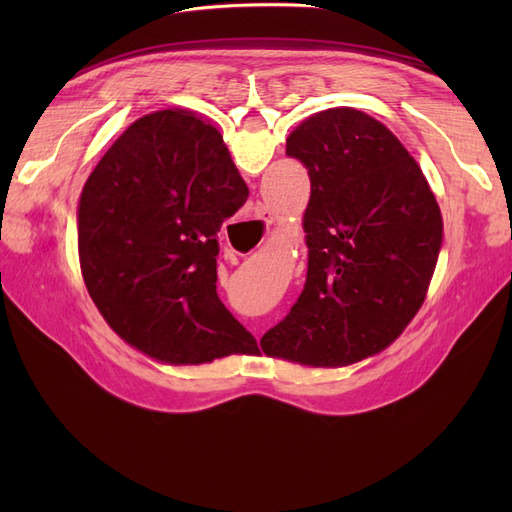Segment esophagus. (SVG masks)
<instances>
[{
  "label": "esophagus",
  "mask_w": 512,
  "mask_h": 512,
  "mask_svg": "<svg viewBox=\"0 0 512 512\" xmlns=\"http://www.w3.org/2000/svg\"><path fill=\"white\" fill-rule=\"evenodd\" d=\"M262 230H267L269 232V228H271V224L275 222V218H273V211L269 209V207H265L262 203H258L256 205V209H254V218H252Z\"/></svg>",
  "instance_id": "34e87169"
}]
</instances>
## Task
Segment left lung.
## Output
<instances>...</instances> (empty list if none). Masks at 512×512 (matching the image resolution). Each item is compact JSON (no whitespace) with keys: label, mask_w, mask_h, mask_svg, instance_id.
<instances>
[{"label":"left lung","mask_w":512,"mask_h":512,"mask_svg":"<svg viewBox=\"0 0 512 512\" xmlns=\"http://www.w3.org/2000/svg\"><path fill=\"white\" fill-rule=\"evenodd\" d=\"M286 153L303 162L307 280L267 331V356L344 367L389 348L421 309L442 250V213L399 138L350 106L301 121Z\"/></svg>","instance_id":"left-lung-1"}]
</instances>
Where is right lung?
Returning a JSON list of instances; mask_svg holds the SVG:
<instances>
[{
	"instance_id": "right-lung-1",
	"label": "right lung",
	"mask_w": 512,
	"mask_h": 512,
	"mask_svg": "<svg viewBox=\"0 0 512 512\" xmlns=\"http://www.w3.org/2000/svg\"><path fill=\"white\" fill-rule=\"evenodd\" d=\"M250 190L222 134L183 108L136 119L85 181L81 273L121 339L170 365L250 350L215 290L218 232Z\"/></svg>"
}]
</instances>
